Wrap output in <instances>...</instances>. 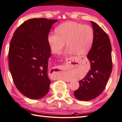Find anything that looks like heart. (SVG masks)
Segmentation results:
<instances>
[{"label": "heart", "mask_w": 122, "mask_h": 122, "mask_svg": "<svg viewBox=\"0 0 122 122\" xmlns=\"http://www.w3.org/2000/svg\"><path fill=\"white\" fill-rule=\"evenodd\" d=\"M56 33H50L47 41L51 51L59 54L65 45L67 53L75 52L83 55L89 51L93 43L94 35L91 26L74 22H67L56 28Z\"/></svg>", "instance_id": "obj_1"}]
</instances>
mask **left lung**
Masks as SVG:
<instances>
[{"mask_svg":"<svg viewBox=\"0 0 122 122\" xmlns=\"http://www.w3.org/2000/svg\"><path fill=\"white\" fill-rule=\"evenodd\" d=\"M94 38L87 54L91 69L79 81V87L74 92L76 98L88 101L98 97L103 91L112 70V45L108 35L94 22L91 21Z\"/></svg>","mask_w":122,"mask_h":122,"instance_id":"8db88e82","label":"left lung"}]
</instances>
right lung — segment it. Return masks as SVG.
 Segmentation results:
<instances>
[{
	"mask_svg": "<svg viewBox=\"0 0 122 122\" xmlns=\"http://www.w3.org/2000/svg\"><path fill=\"white\" fill-rule=\"evenodd\" d=\"M57 20H28L17 28L10 41L9 69L17 89L30 99H41L49 91L47 70L51 53L47 36Z\"/></svg>",
	"mask_w": 122,
	"mask_h": 122,
	"instance_id": "add662e5",
	"label": "right lung"
}]
</instances>
